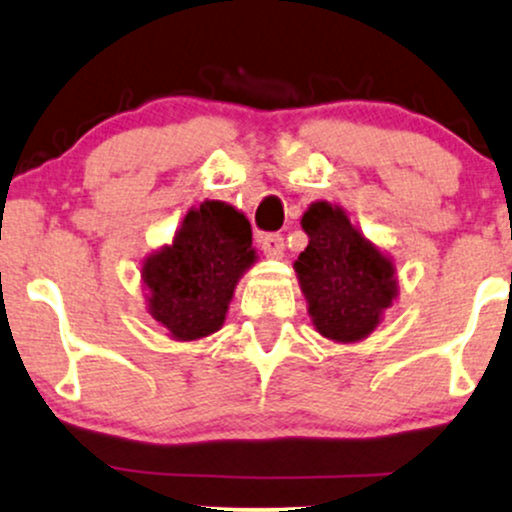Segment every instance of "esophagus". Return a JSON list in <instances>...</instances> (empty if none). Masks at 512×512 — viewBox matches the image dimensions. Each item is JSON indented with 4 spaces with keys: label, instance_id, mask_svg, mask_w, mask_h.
Masks as SVG:
<instances>
[{
    "label": "esophagus",
    "instance_id": "1",
    "mask_svg": "<svg viewBox=\"0 0 512 512\" xmlns=\"http://www.w3.org/2000/svg\"><path fill=\"white\" fill-rule=\"evenodd\" d=\"M260 248L267 257L279 260V257L284 255V238L276 236V233H267V236H260Z\"/></svg>",
    "mask_w": 512,
    "mask_h": 512
}]
</instances>
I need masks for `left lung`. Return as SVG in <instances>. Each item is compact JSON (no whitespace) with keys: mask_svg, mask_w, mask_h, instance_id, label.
<instances>
[{"mask_svg":"<svg viewBox=\"0 0 512 512\" xmlns=\"http://www.w3.org/2000/svg\"><path fill=\"white\" fill-rule=\"evenodd\" d=\"M301 228L308 248L293 269L315 332L334 344L363 342L399 296L395 260L325 199L305 209Z\"/></svg>","mask_w":512,"mask_h":512,"instance_id":"obj_1","label":"left lung"}]
</instances>
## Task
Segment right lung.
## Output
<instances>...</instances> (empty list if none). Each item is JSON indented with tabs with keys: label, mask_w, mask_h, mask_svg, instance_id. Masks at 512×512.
<instances>
[{
	"label": "right lung",
	"mask_w": 512,
	"mask_h": 512,
	"mask_svg": "<svg viewBox=\"0 0 512 512\" xmlns=\"http://www.w3.org/2000/svg\"><path fill=\"white\" fill-rule=\"evenodd\" d=\"M255 262L243 211L204 199L187 211L173 243L142 260L146 313L175 342L209 337L223 327L240 276Z\"/></svg>",
	"instance_id": "1"
}]
</instances>
